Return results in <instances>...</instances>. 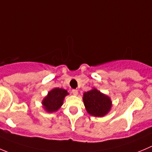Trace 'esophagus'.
Here are the masks:
<instances>
[{"label": "esophagus", "mask_w": 152, "mask_h": 152, "mask_svg": "<svg viewBox=\"0 0 152 152\" xmlns=\"http://www.w3.org/2000/svg\"><path fill=\"white\" fill-rule=\"evenodd\" d=\"M72 93H73V94H74V95H77L78 94V91L76 89H73L72 90Z\"/></svg>", "instance_id": "obj_1"}]
</instances>
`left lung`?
<instances>
[{
    "mask_svg": "<svg viewBox=\"0 0 152 152\" xmlns=\"http://www.w3.org/2000/svg\"><path fill=\"white\" fill-rule=\"evenodd\" d=\"M83 101L87 111L94 117H103L111 107L110 98L95 88L84 94Z\"/></svg>",
    "mask_w": 152,
    "mask_h": 152,
    "instance_id": "left-lung-1",
    "label": "left lung"
}]
</instances>
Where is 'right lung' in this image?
<instances>
[{
    "mask_svg": "<svg viewBox=\"0 0 152 152\" xmlns=\"http://www.w3.org/2000/svg\"><path fill=\"white\" fill-rule=\"evenodd\" d=\"M67 94V91L61 88H54L50 91L42 102L45 110L48 112H53L58 110L62 105L64 98Z\"/></svg>",
    "mask_w": 152,
    "mask_h": 152,
    "instance_id": "1",
    "label": "right lung"
}]
</instances>
